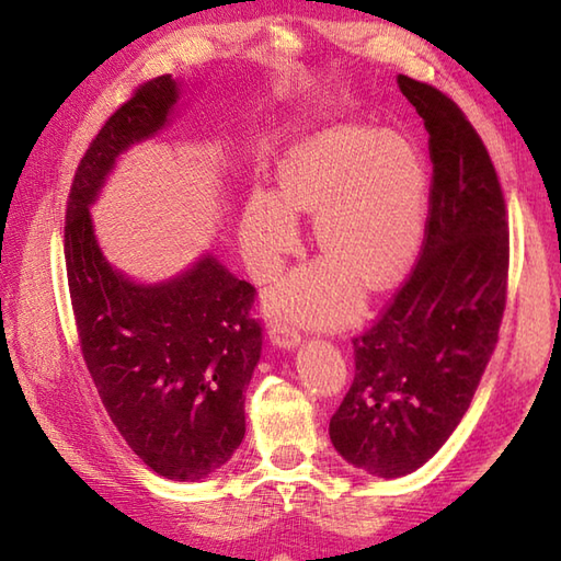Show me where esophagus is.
Segmentation results:
<instances>
[{"instance_id": "obj_1", "label": "esophagus", "mask_w": 561, "mask_h": 561, "mask_svg": "<svg viewBox=\"0 0 561 561\" xmlns=\"http://www.w3.org/2000/svg\"><path fill=\"white\" fill-rule=\"evenodd\" d=\"M270 342L277 344L279 350H296L301 344V335L299 332H294L287 325H272L270 328Z\"/></svg>"}]
</instances>
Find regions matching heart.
Wrapping results in <instances>:
<instances>
[{"instance_id": "heart-1", "label": "heart", "mask_w": 561, "mask_h": 561, "mask_svg": "<svg viewBox=\"0 0 561 561\" xmlns=\"http://www.w3.org/2000/svg\"><path fill=\"white\" fill-rule=\"evenodd\" d=\"M296 211H316L325 257L299 267L267 296L270 313L335 328L410 270L422 248L426 171L396 129L340 125L296 147L279 165V193L255 187L241 214V248L255 279H272L296 241Z\"/></svg>"}]
</instances>
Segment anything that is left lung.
<instances>
[{
  "mask_svg": "<svg viewBox=\"0 0 561 561\" xmlns=\"http://www.w3.org/2000/svg\"><path fill=\"white\" fill-rule=\"evenodd\" d=\"M428 133L434 178L422 257L378 323L354 337V380L330 440L354 468L404 478L456 432L496 347L508 221L480 135L428 83L398 75Z\"/></svg>",
  "mask_w": 561,
  "mask_h": 561,
  "instance_id": "1",
  "label": "left lung"
}]
</instances>
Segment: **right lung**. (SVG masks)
<instances>
[{
  "label": "right lung",
  "instance_id": "1",
  "mask_svg": "<svg viewBox=\"0 0 561 561\" xmlns=\"http://www.w3.org/2000/svg\"><path fill=\"white\" fill-rule=\"evenodd\" d=\"M183 81H147L83 153L67 202V279L83 362L117 432L173 482L217 472L245 436V388L262 350L255 289L207 250L161 282L103 255L91 207L127 149L173 123Z\"/></svg>",
  "mask_w": 561,
  "mask_h": 561
}]
</instances>
